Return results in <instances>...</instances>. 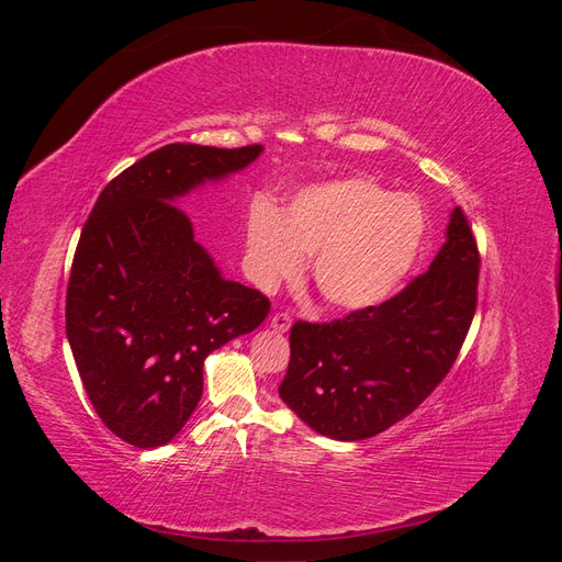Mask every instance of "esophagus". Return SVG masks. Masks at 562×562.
<instances>
[{
	"label": "esophagus",
	"mask_w": 562,
	"mask_h": 562,
	"mask_svg": "<svg viewBox=\"0 0 562 562\" xmlns=\"http://www.w3.org/2000/svg\"><path fill=\"white\" fill-rule=\"evenodd\" d=\"M291 323H293V318H291V314H285V312H279V314L271 316V328L279 330V333H285L288 328H291Z\"/></svg>",
	"instance_id": "obj_1"
}]
</instances>
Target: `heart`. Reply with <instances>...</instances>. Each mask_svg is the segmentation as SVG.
Returning <instances> with one entry per match:
<instances>
[{
	"label": "heart",
	"mask_w": 562,
	"mask_h": 562,
	"mask_svg": "<svg viewBox=\"0 0 562 562\" xmlns=\"http://www.w3.org/2000/svg\"><path fill=\"white\" fill-rule=\"evenodd\" d=\"M424 241L427 213L411 194H391L368 178H339L300 190L288 206H255L248 215V269L274 291L302 271L328 304L345 312L389 300L411 277Z\"/></svg>",
	"instance_id": "b5f03b06"
}]
</instances>
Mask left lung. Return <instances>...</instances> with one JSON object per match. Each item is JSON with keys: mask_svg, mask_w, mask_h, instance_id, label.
<instances>
[{"mask_svg": "<svg viewBox=\"0 0 562 562\" xmlns=\"http://www.w3.org/2000/svg\"><path fill=\"white\" fill-rule=\"evenodd\" d=\"M479 244L454 209L446 246L401 293L335 321H295L279 396L323 436L382 434L417 411L454 366L479 304Z\"/></svg>", "mask_w": 562, "mask_h": 562, "instance_id": "1", "label": "left lung"}]
</instances>
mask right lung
<instances>
[{
    "label": "right lung",
    "mask_w": 562,
    "mask_h": 562,
    "mask_svg": "<svg viewBox=\"0 0 562 562\" xmlns=\"http://www.w3.org/2000/svg\"><path fill=\"white\" fill-rule=\"evenodd\" d=\"M260 151L180 143L149 151L105 184L83 223L65 330L93 411L128 446L173 440L201 398L203 359L269 314L260 291L220 277L176 203Z\"/></svg>",
    "instance_id": "obj_1"
}]
</instances>
